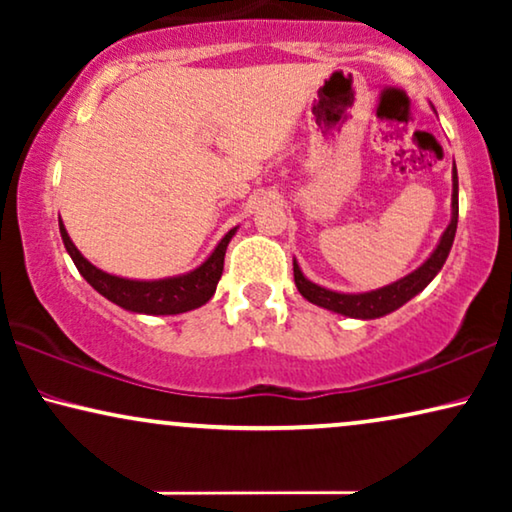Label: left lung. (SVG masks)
I'll return each instance as SVG.
<instances>
[{
  "label": "left lung",
  "instance_id": "8db88e82",
  "mask_svg": "<svg viewBox=\"0 0 512 512\" xmlns=\"http://www.w3.org/2000/svg\"><path fill=\"white\" fill-rule=\"evenodd\" d=\"M457 221H459V179H457V167H452V219L447 223V228L440 235L436 249L431 251V256L419 265L417 270H412L410 275H405L396 282L387 286H380L375 291H363V293H342L326 289V286L314 284L303 275L296 258H293V279L300 296L310 300L312 305L324 307L328 312L342 314L349 319H380L384 314L396 312L398 307H403L408 300H412L417 293H422L426 286L433 282V277L443 270V265L450 256L454 233H457Z\"/></svg>",
  "mask_w": 512,
  "mask_h": 512
}]
</instances>
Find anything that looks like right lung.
<instances>
[{
  "mask_svg": "<svg viewBox=\"0 0 512 512\" xmlns=\"http://www.w3.org/2000/svg\"><path fill=\"white\" fill-rule=\"evenodd\" d=\"M58 223L62 242H65L67 254L72 256L76 270L81 272L83 279H86L100 296L128 312L153 314V317H158V314L191 312L195 307L205 305L207 300L214 296L216 284H219L223 272V258H226L228 242L233 240V235L237 233V226L230 228L228 233L221 237V242L216 244L212 254L191 272L163 279H130L95 268V265L76 249V244L72 242V237H69L62 219Z\"/></svg>",
  "mask_w": 512,
  "mask_h": 512,
  "instance_id": "obj_1",
  "label": "right lung"
}]
</instances>
